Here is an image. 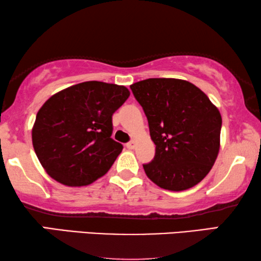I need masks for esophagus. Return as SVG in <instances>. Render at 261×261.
Instances as JSON below:
<instances>
[{"instance_id":"esophagus-1","label":"esophagus","mask_w":261,"mask_h":261,"mask_svg":"<svg viewBox=\"0 0 261 261\" xmlns=\"http://www.w3.org/2000/svg\"><path fill=\"white\" fill-rule=\"evenodd\" d=\"M135 146H136L135 140H131V142H129V143L126 144V147L130 148V150H132V148H135Z\"/></svg>"}]
</instances>
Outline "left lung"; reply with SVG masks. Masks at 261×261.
<instances>
[{
    "label": "left lung",
    "mask_w": 261,
    "mask_h": 261,
    "mask_svg": "<svg viewBox=\"0 0 261 261\" xmlns=\"http://www.w3.org/2000/svg\"><path fill=\"white\" fill-rule=\"evenodd\" d=\"M130 88L155 145L154 158L143 165L148 179L173 192L201 182L220 151L218 109L200 88L180 79H146Z\"/></svg>",
    "instance_id": "left-lung-1"
}]
</instances>
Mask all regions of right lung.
Listing matches in <instances>:
<instances>
[{
  "label": "right lung",
  "instance_id": "right-lung-1",
  "mask_svg": "<svg viewBox=\"0 0 261 261\" xmlns=\"http://www.w3.org/2000/svg\"><path fill=\"white\" fill-rule=\"evenodd\" d=\"M129 96L124 86L86 81L44 103L32 127V145L52 179L80 187L109 171L123 150L111 138L113 114Z\"/></svg>",
  "mask_w": 261,
  "mask_h": 261
}]
</instances>
